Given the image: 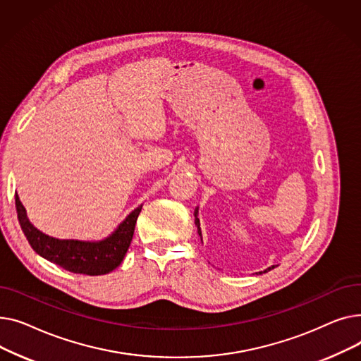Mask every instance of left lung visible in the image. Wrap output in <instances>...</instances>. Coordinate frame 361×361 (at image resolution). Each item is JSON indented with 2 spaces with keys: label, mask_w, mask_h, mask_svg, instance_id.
<instances>
[{
  "label": "left lung",
  "mask_w": 361,
  "mask_h": 361,
  "mask_svg": "<svg viewBox=\"0 0 361 361\" xmlns=\"http://www.w3.org/2000/svg\"><path fill=\"white\" fill-rule=\"evenodd\" d=\"M197 214H199V209L196 207L195 209V224H196V226H197V233H199V235L202 237V231H200V221H199V218H197ZM275 267H272V268H268L267 271H263V272H268V271H271V269H274ZM262 274V272H260Z\"/></svg>",
  "instance_id": "8db88e82"
}]
</instances>
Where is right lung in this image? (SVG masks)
Here are the masks:
<instances>
[{
    "mask_svg": "<svg viewBox=\"0 0 361 361\" xmlns=\"http://www.w3.org/2000/svg\"><path fill=\"white\" fill-rule=\"evenodd\" d=\"M17 218L32 249L44 259L59 264L63 269L82 275H105L123 262L135 234L142 204L136 207L109 237L101 241L59 240L41 233L30 224L26 209L16 195Z\"/></svg>",
    "mask_w": 361,
    "mask_h": 361,
    "instance_id": "1",
    "label": "right lung"
}]
</instances>
